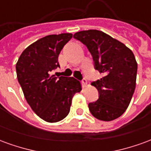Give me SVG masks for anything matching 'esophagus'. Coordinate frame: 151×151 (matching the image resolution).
Wrapping results in <instances>:
<instances>
[{
    "label": "esophagus",
    "mask_w": 151,
    "mask_h": 151,
    "mask_svg": "<svg viewBox=\"0 0 151 151\" xmlns=\"http://www.w3.org/2000/svg\"><path fill=\"white\" fill-rule=\"evenodd\" d=\"M82 87H86V85H87V81L86 80V79H83L82 81Z\"/></svg>",
    "instance_id": "1"
}]
</instances>
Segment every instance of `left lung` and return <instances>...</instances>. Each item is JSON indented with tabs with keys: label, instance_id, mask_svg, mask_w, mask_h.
<instances>
[{
	"label": "left lung",
	"instance_id": "left-lung-1",
	"mask_svg": "<svg viewBox=\"0 0 151 151\" xmlns=\"http://www.w3.org/2000/svg\"><path fill=\"white\" fill-rule=\"evenodd\" d=\"M73 37L87 47L95 69L104 74L101 79L91 83L99 97L89 104L90 111L104 121L120 117L129 107L136 87L137 64L133 52L101 31H79Z\"/></svg>",
	"mask_w": 151,
	"mask_h": 151
}]
</instances>
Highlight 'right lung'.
<instances>
[{"instance_id":"add662e5","label":"right lung","mask_w":151,"mask_h":151,"mask_svg":"<svg viewBox=\"0 0 151 151\" xmlns=\"http://www.w3.org/2000/svg\"><path fill=\"white\" fill-rule=\"evenodd\" d=\"M72 37L71 33H63L41 38L22 52L16 64L26 100L38 116L49 123L65 118L73 95L82 91L81 82L73 77L51 75L60 66V51Z\"/></svg>"}]
</instances>
